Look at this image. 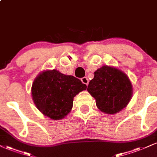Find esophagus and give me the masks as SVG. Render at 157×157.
Returning <instances> with one entry per match:
<instances>
[{"label": "esophagus", "mask_w": 157, "mask_h": 157, "mask_svg": "<svg viewBox=\"0 0 157 157\" xmlns=\"http://www.w3.org/2000/svg\"><path fill=\"white\" fill-rule=\"evenodd\" d=\"M81 81H82V83L86 84V86H88V85H89V79H88L87 77H82V78H81Z\"/></svg>", "instance_id": "esophagus-1"}]
</instances>
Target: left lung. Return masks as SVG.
I'll return each instance as SVG.
<instances>
[{
  "instance_id": "obj_1",
  "label": "left lung",
  "mask_w": 157,
  "mask_h": 157,
  "mask_svg": "<svg viewBox=\"0 0 157 157\" xmlns=\"http://www.w3.org/2000/svg\"><path fill=\"white\" fill-rule=\"evenodd\" d=\"M87 90L96 100L98 109L109 114L123 109L132 96V85L127 75L107 66L95 71Z\"/></svg>"
}]
</instances>
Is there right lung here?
<instances>
[{
  "mask_svg": "<svg viewBox=\"0 0 157 157\" xmlns=\"http://www.w3.org/2000/svg\"><path fill=\"white\" fill-rule=\"evenodd\" d=\"M87 86L74 76L57 70L46 71L34 81L32 94L36 107L52 120H61L70 112L73 100Z\"/></svg>",
  "mask_w": 157,
  "mask_h": 157,
  "instance_id": "right-lung-1",
  "label": "right lung"
}]
</instances>
